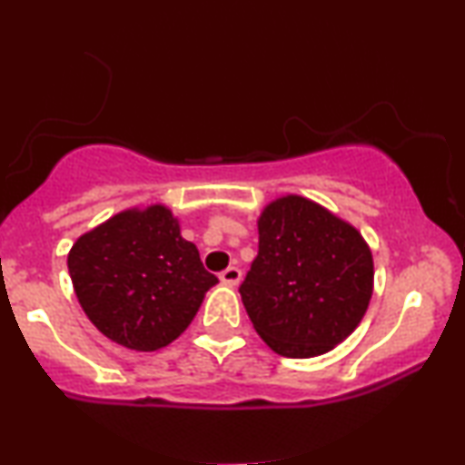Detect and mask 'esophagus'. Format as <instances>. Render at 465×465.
Listing matches in <instances>:
<instances>
[{
	"mask_svg": "<svg viewBox=\"0 0 465 465\" xmlns=\"http://www.w3.org/2000/svg\"><path fill=\"white\" fill-rule=\"evenodd\" d=\"M241 277H243V272H241V269H237V266H228V269L220 272L222 283H228V285H239Z\"/></svg>",
	"mask_w": 465,
	"mask_h": 465,
	"instance_id": "34e87169",
	"label": "esophagus"
}]
</instances>
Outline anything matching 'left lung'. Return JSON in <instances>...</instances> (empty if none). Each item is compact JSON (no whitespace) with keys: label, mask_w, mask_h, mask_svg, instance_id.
<instances>
[{"label":"left lung","mask_w":465,"mask_h":465,"mask_svg":"<svg viewBox=\"0 0 465 465\" xmlns=\"http://www.w3.org/2000/svg\"><path fill=\"white\" fill-rule=\"evenodd\" d=\"M258 234V256L239 285L256 332L283 358L334 349L371 302L374 271L366 241L302 196L271 203Z\"/></svg>","instance_id":"left-lung-1"}]
</instances>
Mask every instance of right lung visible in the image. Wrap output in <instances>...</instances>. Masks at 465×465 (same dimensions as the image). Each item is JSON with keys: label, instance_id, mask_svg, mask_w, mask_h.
Listing matches in <instances>:
<instances>
[{"label": "right lung", "instance_id": "add662e5", "mask_svg": "<svg viewBox=\"0 0 465 465\" xmlns=\"http://www.w3.org/2000/svg\"><path fill=\"white\" fill-rule=\"evenodd\" d=\"M67 266L88 320L135 351H156L175 341L218 283L163 205L123 212L82 234Z\"/></svg>", "mask_w": 465, "mask_h": 465}]
</instances>
